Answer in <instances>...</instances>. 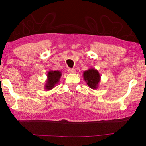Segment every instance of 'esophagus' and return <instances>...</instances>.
Returning a JSON list of instances; mask_svg holds the SVG:
<instances>
[{
  "label": "esophagus",
  "mask_w": 146,
  "mask_h": 146,
  "mask_svg": "<svg viewBox=\"0 0 146 146\" xmlns=\"http://www.w3.org/2000/svg\"><path fill=\"white\" fill-rule=\"evenodd\" d=\"M68 71L69 73L70 74H74L76 73V70L74 69L73 68H68Z\"/></svg>",
  "instance_id": "esophagus-1"
}]
</instances>
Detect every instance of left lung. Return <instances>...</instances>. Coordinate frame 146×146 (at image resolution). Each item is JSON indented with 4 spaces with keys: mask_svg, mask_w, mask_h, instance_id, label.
<instances>
[{
    "mask_svg": "<svg viewBox=\"0 0 146 146\" xmlns=\"http://www.w3.org/2000/svg\"><path fill=\"white\" fill-rule=\"evenodd\" d=\"M83 78L88 86L92 89H97L100 82L101 76L96 69L89 68L84 72Z\"/></svg>",
    "mask_w": 146,
    "mask_h": 146,
    "instance_id": "obj_1",
    "label": "left lung"
}]
</instances>
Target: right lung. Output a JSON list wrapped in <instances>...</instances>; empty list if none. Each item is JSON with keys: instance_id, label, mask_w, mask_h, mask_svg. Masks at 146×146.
Masks as SVG:
<instances>
[{"instance_id": "add662e5", "label": "right lung", "mask_w": 146, "mask_h": 146, "mask_svg": "<svg viewBox=\"0 0 146 146\" xmlns=\"http://www.w3.org/2000/svg\"><path fill=\"white\" fill-rule=\"evenodd\" d=\"M62 76L61 72L58 70H50L47 74V80L44 84L46 90H50L56 86L59 82L60 78Z\"/></svg>"}]
</instances>
